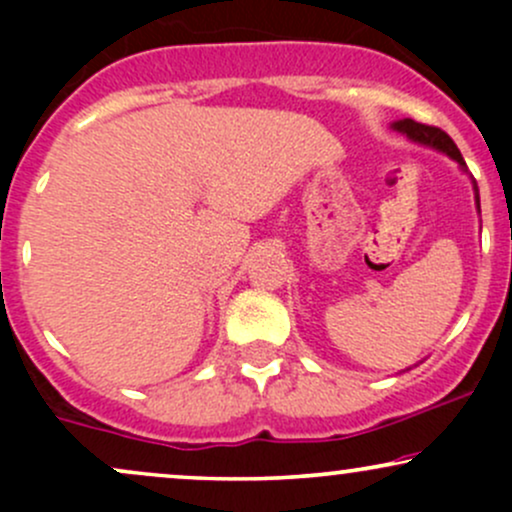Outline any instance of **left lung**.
Listing matches in <instances>:
<instances>
[{"label":"left lung","instance_id":"1","mask_svg":"<svg viewBox=\"0 0 512 512\" xmlns=\"http://www.w3.org/2000/svg\"><path fill=\"white\" fill-rule=\"evenodd\" d=\"M395 132L404 134V137L409 139V142L414 144H421V146H428V149H436L440 154L450 156L452 161L460 166L462 173H467V163H464V158L460 154V149H457L455 142L448 137V134L443 132V129L438 127H428V125H421V122H414L409 120V117H404V120H397L390 125ZM472 178V175H469ZM472 187H474V199H477V211L481 214V207H479V187H477V180L472 178Z\"/></svg>","mask_w":512,"mask_h":512}]
</instances>
